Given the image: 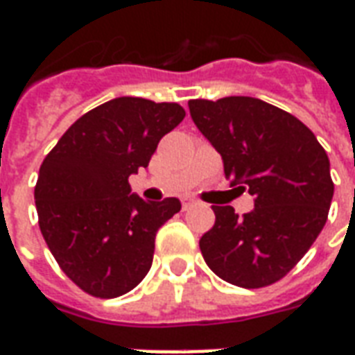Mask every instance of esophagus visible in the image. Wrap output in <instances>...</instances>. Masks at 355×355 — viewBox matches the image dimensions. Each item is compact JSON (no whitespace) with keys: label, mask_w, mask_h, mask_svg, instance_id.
I'll return each instance as SVG.
<instances>
[{"label":"esophagus","mask_w":355,"mask_h":355,"mask_svg":"<svg viewBox=\"0 0 355 355\" xmlns=\"http://www.w3.org/2000/svg\"><path fill=\"white\" fill-rule=\"evenodd\" d=\"M192 205H196V200H192V198H186V200H182V209L192 207Z\"/></svg>","instance_id":"34e87169"}]
</instances>
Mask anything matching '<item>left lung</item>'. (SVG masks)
Returning a JSON list of instances; mask_svg holds the SVG:
<instances>
[{"instance_id":"1","label":"left lung","mask_w":355,"mask_h":355,"mask_svg":"<svg viewBox=\"0 0 355 355\" xmlns=\"http://www.w3.org/2000/svg\"><path fill=\"white\" fill-rule=\"evenodd\" d=\"M232 186L254 196L243 216L215 205V226L200 249L220 279L259 289L279 282L327 223L335 192L329 157L315 135L289 112L253 96L188 102Z\"/></svg>"}]
</instances>
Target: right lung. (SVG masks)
Here are the masks:
<instances>
[{"mask_svg": "<svg viewBox=\"0 0 355 355\" xmlns=\"http://www.w3.org/2000/svg\"><path fill=\"white\" fill-rule=\"evenodd\" d=\"M177 102L119 96L60 137L40 167L35 209L51 253L80 289L116 298L135 289L154 259L155 234L180 211L177 198L144 201L129 177L182 119Z\"/></svg>", "mask_w": 355, "mask_h": 355, "instance_id": "obj_1", "label": "right lung"}]
</instances>
